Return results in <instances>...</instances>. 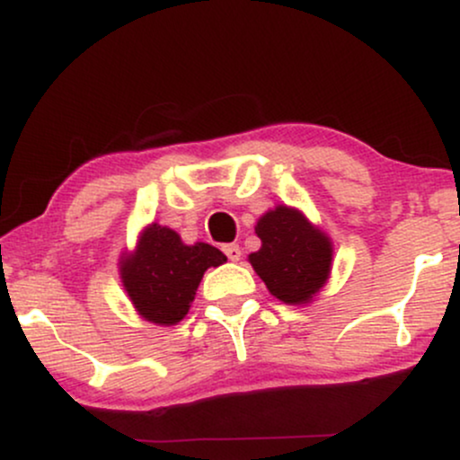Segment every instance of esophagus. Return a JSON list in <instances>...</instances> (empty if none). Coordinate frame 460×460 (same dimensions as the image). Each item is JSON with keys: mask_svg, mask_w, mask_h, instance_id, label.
I'll return each mask as SVG.
<instances>
[{"mask_svg": "<svg viewBox=\"0 0 460 460\" xmlns=\"http://www.w3.org/2000/svg\"><path fill=\"white\" fill-rule=\"evenodd\" d=\"M223 251H225V255L229 257V261H240L242 251H240V246H237V244H226Z\"/></svg>", "mask_w": 460, "mask_h": 460, "instance_id": "1", "label": "esophagus"}]
</instances>
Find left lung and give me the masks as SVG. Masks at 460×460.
<instances>
[{"mask_svg": "<svg viewBox=\"0 0 460 460\" xmlns=\"http://www.w3.org/2000/svg\"><path fill=\"white\" fill-rule=\"evenodd\" d=\"M260 251L251 252L252 270L268 292L285 305H307L331 277L332 242L300 209L277 205L257 220Z\"/></svg>", "mask_w": 460, "mask_h": 460, "instance_id": "left-lung-1", "label": "left lung"}]
</instances>
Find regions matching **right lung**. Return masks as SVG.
Returning <instances> with one entry per match:
<instances>
[{"label":"right lung","instance_id":"right-lung-1","mask_svg":"<svg viewBox=\"0 0 460 460\" xmlns=\"http://www.w3.org/2000/svg\"><path fill=\"white\" fill-rule=\"evenodd\" d=\"M225 261L216 246L183 244L177 231L151 223L140 231L134 251L123 252L119 272L140 318L172 326L186 318L205 270Z\"/></svg>","mask_w":460,"mask_h":460}]
</instances>
